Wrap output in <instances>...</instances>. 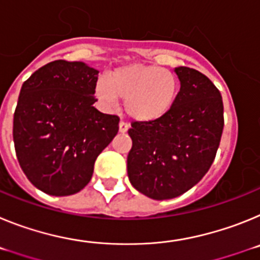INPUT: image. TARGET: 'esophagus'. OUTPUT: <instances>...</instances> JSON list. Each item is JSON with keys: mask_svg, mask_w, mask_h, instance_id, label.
<instances>
[{"mask_svg": "<svg viewBox=\"0 0 260 260\" xmlns=\"http://www.w3.org/2000/svg\"><path fill=\"white\" fill-rule=\"evenodd\" d=\"M128 127H130V125L126 121H121L119 122V132L121 133H126L128 130Z\"/></svg>", "mask_w": 260, "mask_h": 260, "instance_id": "34e87169", "label": "esophagus"}]
</instances>
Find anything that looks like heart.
<instances>
[{
	"instance_id": "heart-1",
	"label": "heart",
	"mask_w": 260,
	"mask_h": 260,
	"mask_svg": "<svg viewBox=\"0 0 260 260\" xmlns=\"http://www.w3.org/2000/svg\"><path fill=\"white\" fill-rule=\"evenodd\" d=\"M95 91L107 105L116 104L117 99H122L128 116L138 121H153L173 108L180 83L168 69L133 63L109 73L107 82L99 80Z\"/></svg>"
}]
</instances>
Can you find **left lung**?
I'll return each mask as SVG.
<instances>
[{"mask_svg": "<svg viewBox=\"0 0 260 260\" xmlns=\"http://www.w3.org/2000/svg\"><path fill=\"white\" fill-rule=\"evenodd\" d=\"M181 88L161 118L133 122L128 180L148 198H176L207 173L224 128V105L215 84L195 69H174Z\"/></svg>", "mask_w": 260, "mask_h": 260, "instance_id": "1", "label": "left lung"}]
</instances>
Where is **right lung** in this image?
I'll return each mask as SVG.
<instances>
[{
  "label": "right lung",
  "mask_w": 260,
  "mask_h": 260,
  "mask_svg": "<svg viewBox=\"0 0 260 260\" xmlns=\"http://www.w3.org/2000/svg\"><path fill=\"white\" fill-rule=\"evenodd\" d=\"M99 71L57 59L23 83L13 138L22 171L41 191L75 194L91 181L96 158L118 133L119 117L99 112Z\"/></svg>",
  "instance_id": "1"
}]
</instances>
